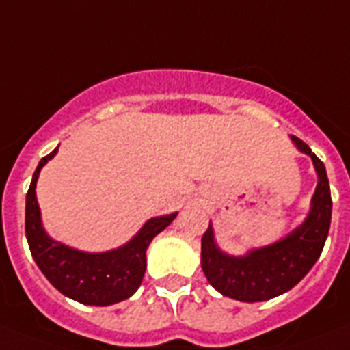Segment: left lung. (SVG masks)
I'll use <instances>...</instances> for the list:
<instances>
[{"instance_id":"left-lung-1","label":"left lung","mask_w":350,"mask_h":350,"mask_svg":"<svg viewBox=\"0 0 350 350\" xmlns=\"http://www.w3.org/2000/svg\"><path fill=\"white\" fill-rule=\"evenodd\" d=\"M297 150L312 157L319 183L312 197V209L303 226L282 241L252 250L245 257H230L215 245L213 227L202 236L200 266L209 284L224 296L238 301H266L293 288L317 262L331 224V192L326 167L308 144L293 135Z\"/></svg>"}]
</instances>
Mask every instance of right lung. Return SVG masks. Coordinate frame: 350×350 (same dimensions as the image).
<instances>
[{"label":"right lung","instance_id":"obj_1","mask_svg":"<svg viewBox=\"0 0 350 350\" xmlns=\"http://www.w3.org/2000/svg\"><path fill=\"white\" fill-rule=\"evenodd\" d=\"M57 148L44 157L33 174L26 193V238L36 266L54 287L75 301L93 306H107L132 296L139 288L146 271V248L162 232L178 213L151 218L135 238L118 250L86 254L54 241L45 234L36 202V179Z\"/></svg>","mask_w":350,"mask_h":350}]
</instances>
